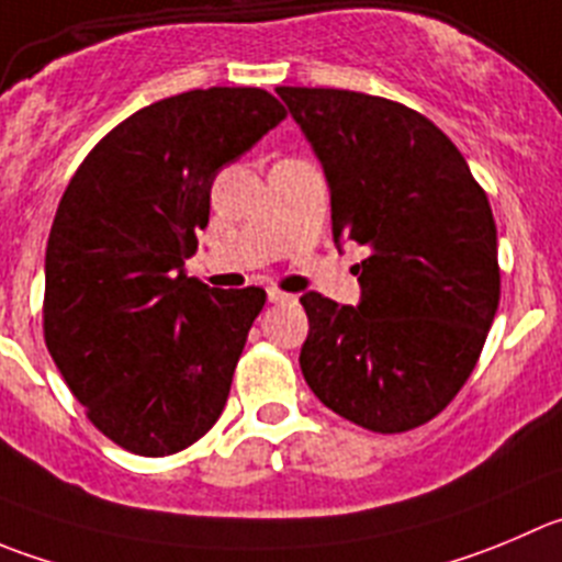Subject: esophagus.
<instances>
[{"label": "esophagus", "mask_w": 562, "mask_h": 562, "mask_svg": "<svg viewBox=\"0 0 562 562\" xmlns=\"http://www.w3.org/2000/svg\"><path fill=\"white\" fill-rule=\"evenodd\" d=\"M267 301H270V303H290L292 295H286V292H281V290H276V286H270V290H267Z\"/></svg>", "instance_id": "obj_1"}]
</instances>
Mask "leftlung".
<instances>
[{
	"mask_svg": "<svg viewBox=\"0 0 562 562\" xmlns=\"http://www.w3.org/2000/svg\"><path fill=\"white\" fill-rule=\"evenodd\" d=\"M330 184L334 237L367 248L361 306L301 297V370L372 432L425 425L456 400L499 306L496 223L456 143L422 112L336 88H276Z\"/></svg>",
	"mask_w": 562,
	"mask_h": 562,
	"instance_id": "obj_1",
	"label": "left lung"
}]
</instances>
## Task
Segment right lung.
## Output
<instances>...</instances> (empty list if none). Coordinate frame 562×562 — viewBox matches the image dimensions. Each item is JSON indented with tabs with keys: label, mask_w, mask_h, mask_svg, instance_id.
Segmentation results:
<instances>
[{
	"label": "right lung",
	"mask_w": 562,
	"mask_h": 562,
	"mask_svg": "<svg viewBox=\"0 0 562 562\" xmlns=\"http://www.w3.org/2000/svg\"><path fill=\"white\" fill-rule=\"evenodd\" d=\"M286 117L261 88L170 95L106 132L68 181L46 243L44 339L112 445L162 458L223 414L267 301L184 276L217 170Z\"/></svg>",
	"instance_id": "obj_1"
}]
</instances>
